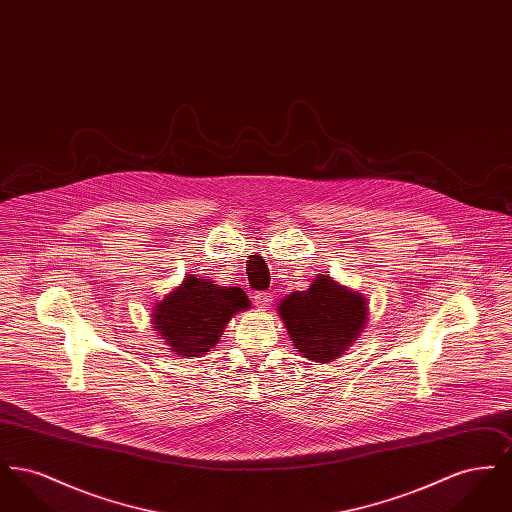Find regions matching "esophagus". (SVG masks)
I'll return each instance as SVG.
<instances>
[{"label":"esophagus","instance_id":"esophagus-1","mask_svg":"<svg viewBox=\"0 0 512 512\" xmlns=\"http://www.w3.org/2000/svg\"><path fill=\"white\" fill-rule=\"evenodd\" d=\"M270 303H272V295H270V293L263 292L255 295V305H257V307H261V309H268V307H270Z\"/></svg>","mask_w":512,"mask_h":512}]
</instances>
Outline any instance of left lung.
<instances>
[{"instance_id":"left-lung-1","label":"left lung","mask_w":512,"mask_h":512,"mask_svg":"<svg viewBox=\"0 0 512 512\" xmlns=\"http://www.w3.org/2000/svg\"><path fill=\"white\" fill-rule=\"evenodd\" d=\"M278 311L295 347L318 363L343 355L365 328V299L330 276H318L309 290L282 299Z\"/></svg>"}]
</instances>
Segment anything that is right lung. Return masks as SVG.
I'll list each match as a JSON object with an SVG mask.
<instances>
[{
    "label": "right lung",
    "mask_w": 512,
    "mask_h": 512,
    "mask_svg": "<svg viewBox=\"0 0 512 512\" xmlns=\"http://www.w3.org/2000/svg\"><path fill=\"white\" fill-rule=\"evenodd\" d=\"M249 307L242 288H220L188 276L153 309V324L176 355H205L236 313Z\"/></svg>",
    "instance_id": "obj_1"
}]
</instances>
